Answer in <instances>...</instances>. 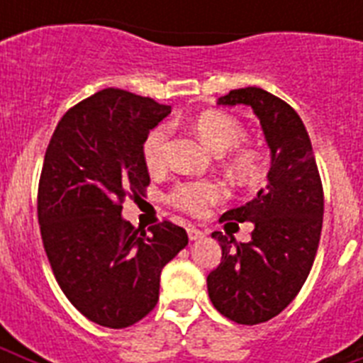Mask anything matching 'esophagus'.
<instances>
[{"label": "esophagus", "mask_w": 363, "mask_h": 363, "mask_svg": "<svg viewBox=\"0 0 363 363\" xmlns=\"http://www.w3.org/2000/svg\"><path fill=\"white\" fill-rule=\"evenodd\" d=\"M187 234H189V238H191V240H200V238H203V236H205L203 230L198 229V227H194V225H187Z\"/></svg>", "instance_id": "1"}]
</instances>
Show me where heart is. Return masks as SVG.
Here are the masks:
<instances>
[{
  "label": "heart",
  "mask_w": 363,
  "mask_h": 363,
  "mask_svg": "<svg viewBox=\"0 0 363 363\" xmlns=\"http://www.w3.org/2000/svg\"><path fill=\"white\" fill-rule=\"evenodd\" d=\"M194 130L211 149L225 154V167L229 174L242 184H251L264 174V150L251 142H242L245 129L238 120L221 111H205L194 120ZM171 145V129L167 125L154 127L142 143V158L149 172L165 169ZM225 198V189L214 179H187L179 182L169 191L167 200L178 211L203 216L211 205Z\"/></svg>",
  "instance_id": "heart-1"
}]
</instances>
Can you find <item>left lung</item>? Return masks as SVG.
I'll use <instances>...</instances> for the list:
<instances>
[{"instance_id": "8db88e82", "label": "left lung", "mask_w": 363, "mask_h": 363, "mask_svg": "<svg viewBox=\"0 0 363 363\" xmlns=\"http://www.w3.org/2000/svg\"><path fill=\"white\" fill-rule=\"evenodd\" d=\"M220 105L243 104L255 111L271 149L269 184L258 196L220 218L252 221L251 242L213 233L221 262L207 277L213 306L225 318L256 325L274 318L300 293L318 251L323 187L309 134L289 104L259 86L234 89Z\"/></svg>"}]
</instances>
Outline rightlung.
<instances>
[{
  "mask_svg": "<svg viewBox=\"0 0 363 363\" xmlns=\"http://www.w3.org/2000/svg\"><path fill=\"white\" fill-rule=\"evenodd\" d=\"M169 112L152 98L104 89L63 114L45 152V252L70 303L108 329L134 325L156 307L162 269L189 243L169 220L142 230L121 218L127 198L145 196L142 143Z\"/></svg>",
  "mask_w": 363,
  "mask_h": 363,
  "instance_id": "add662e5",
  "label": "right lung"
}]
</instances>
